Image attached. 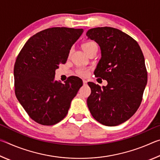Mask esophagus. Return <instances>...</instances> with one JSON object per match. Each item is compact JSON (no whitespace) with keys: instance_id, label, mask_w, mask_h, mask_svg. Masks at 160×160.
<instances>
[{"instance_id":"esophagus-1","label":"esophagus","mask_w":160,"mask_h":160,"mask_svg":"<svg viewBox=\"0 0 160 160\" xmlns=\"http://www.w3.org/2000/svg\"><path fill=\"white\" fill-rule=\"evenodd\" d=\"M82 82H83V85H88V81H87V80H82Z\"/></svg>"}]
</instances>
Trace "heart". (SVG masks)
<instances>
[{"label":"heart","instance_id":"obj_1","mask_svg":"<svg viewBox=\"0 0 160 160\" xmlns=\"http://www.w3.org/2000/svg\"><path fill=\"white\" fill-rule=\"evenodd\" d=\"M97 45L94 42H86L85 44H83L82 46V48L83 51L87 53L90 51L92 48L94 47H96ZM77 74L80 76L82 77H85L88 75V70L86 68H80L77 70Z\"/></svg>","mask_w":160,"mask_h":160}]
</instances>
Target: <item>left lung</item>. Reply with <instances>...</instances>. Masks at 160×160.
I'll return each mask as SVG.
<instances>
[{
	"label": "left lung",
	"mask_w": 160,
	"mask_h": 160,
	"mask_svg": "<svg viewBox=\"0 0 160 160\" xmlns=\"http://www.w3.org/2000/svg\"><path fill=\"white\" fill-rule=\"evenodd\" d=\"M86 35L101 50L94 74L107 81L102 88L88 83L91 94L87 100L88 107L100 123L118 126L128 120L141 103L148 82L144 56L137 42L118 29L92 28Z\"/></svg>",
	"instance_id": "obj_1"
}]
</instances>
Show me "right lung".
Segmentation results:
<instances>
[{
  "label": "right lung",
  "mask_w": 160,
  "mask_h": 160,
  "mask_svg": "<svg viewBox=\"0 0 160 160\" xmlns=\"http://www.w3.org/2000/svg\"><path fill=\"white\" fill-rule=\"evenodd\" d=\"M82 29L53 28L38 32L25 43L14 66L15 95L37 123L51 126L67 115L70 103L82 81L70 77L64 83L55 80V71L64 64Z\"/></svg>",
  "instance_id": "right-lung-1"
}]
</instances>
